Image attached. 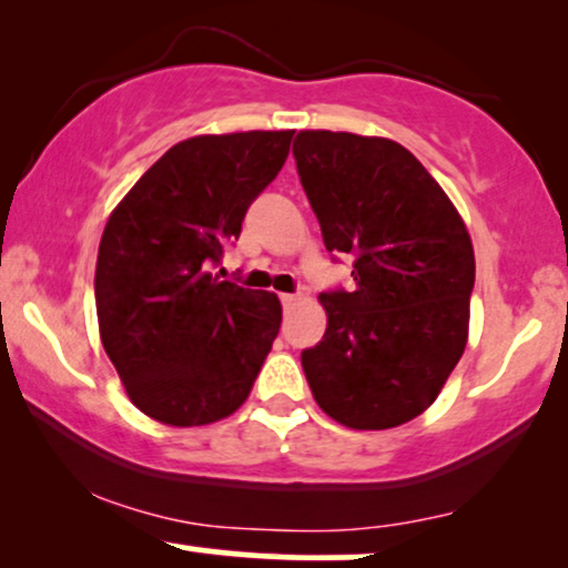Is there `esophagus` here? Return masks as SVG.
<instances>
[{"label": "esophagus", "instance_id": "obj_1", "mask_svg": "<svg viewBox=\"0 0 568 568\" xmlns=\"http://www.w3.org/2000/svg\"><path fill=\"white\" fill-rule=\"evenodd\" d=\"M296 301H298V296H296V293H280V304H283L285 308H288V306H293V304H296Z\"/></svg>", "mask_w": 568, "mask_h": 568}]
</instances>
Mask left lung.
Instances as JSON below:
<instances>
[{
  "instance_id": "8db88e82",
  "label": "left lung",
  "mask_w": 568,
  "mask_h": 568,
  "mask_svg": "<svg viewBox=\"0 0 568 568\" xmlns=\"http://www.w3.org/2000/svg\"><path fill=\"white\" fill-rule=\"evenodd\" d=\"M293 158L327 252L353 256V291L322 293L327 332L301 353L324 413L382 430L434 403L463 358L475 285L463 217L397 142L298 132Z\"/></svg>"
}]
</instances>
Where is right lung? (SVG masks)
<instances>
[{
    "label": "right lung",
    "instance_id": "1",
    "mask_svg": "<svg viewBox=\"0 0 568 568\" xmlns=\"http://www.w3.org/2000/svg\"><path fill=\"white\" fill-rule=\"evenodd\" d=\"M293 132L200 134L142 173L105 223L95 312L126 395L169 426L239 410L280 332L275 293L213 275Z\"/></svg>",
    "mask_w": 568,
    "mask_h": 568
}]
</instances>
